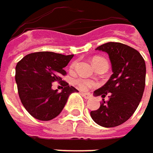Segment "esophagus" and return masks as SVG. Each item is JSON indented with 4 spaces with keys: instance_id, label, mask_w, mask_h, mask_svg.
I'll use <instances>...</instances> for the list:
<instances>
[{
    "instance_id": "esophagus-1",
    "label": "esophagus",
    "mask_w": 153,
    "mask_h": 153,
    "mask_svg": "<svg viewBox=\"0 0 153 153\" xmlns=\"http://www.w3.org/2000/svg\"><path fill=\"white\" fill-rule=\"evenodd\" d=\"M81 95L85 98V100H89L91 98V95L89 94H85V93H81Z\"/></svg>"
}]
</instances>
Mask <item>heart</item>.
I'll return each instance as SVG.
<instances>
[{
  "mask_svg": "<svg viewBox=\"0 0 153 153\" xmlns=\"http://www.w3.org/2000/svg\"><path fill=\"white\" fill-rule=\"evenodd\" d=\"M92 61H93V64H94V66L95 68L97 66L100 65V64H106V65H108L107 64V61L104 58H100V57H95V58L93 59ZM74 66H75V63H74L71 66V68H74ZM75 83L78 85V87L80 90H83V91H85L88 88H90L91 86L94 85V81L89 80V79H76Z\"/></svg>",
  "mask_w": 153,
  "mask_h": 153,
  "instance_id": "1",
  "label": "heart"
}]
</instances>
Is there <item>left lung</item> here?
I'll return each mask as SVG.
<instances>
[{
  "instance_id": "1",
  "label": "left lung",
  "mask_w": 153,
  "mask_h": 153,
  "mask_svg": "<svg viewBox=\"0 0 153 153\" xmlns=\"http://www.w3.org/2000/svg\"><path fill=\"white\" fill-rule=\"evenodd\" d=\"M96 50L108 53L112 74L103 86L94 91L95 96L100 95L103 101L90 114L101 126H118L130 119L142 99L146 73L145 59L137 50L120 42H107ZM106 95L109 99L105 102Z\"/></svg>"
}]
</instances>
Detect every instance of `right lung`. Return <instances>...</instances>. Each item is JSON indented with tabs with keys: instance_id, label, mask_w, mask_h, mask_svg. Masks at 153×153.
I'll use <instances>...</instances> for the list:
<instances>
[{
	"instance_id": "right-lung-1",
	"label": "right lung",
	"mask_w": 153,
	"mask_h": 153,
	"mask_svg": "<svg viewBox=\"0 0 153 153\" xmlns=\"http://www.w3.org/2000/svg\"><path fill=\"white\" fill-rule=\"evenodd\" d=\"M74 54L63 55L53 52H37L23 57L15 68L18 94L25 109L33 118L48 121L63 110L69 95L79 92L62 80L67 73L63 69ZM53 82L64 88L60 93L51 89Z\"/></svg>"
}]
</instances>
